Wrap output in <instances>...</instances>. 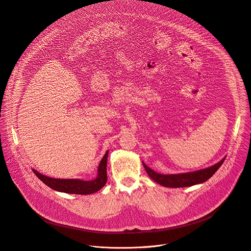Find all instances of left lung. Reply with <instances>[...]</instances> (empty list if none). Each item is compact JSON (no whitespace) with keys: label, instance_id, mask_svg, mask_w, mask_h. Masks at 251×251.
I'll use <instances>...</instances> for the list:
<instances>
[{"label":"left lung","instance_id":"8db88e82","mask_svg":"<svg viewBox=\"0 0 251 251\" xmlns=\"http://www.w3.org/2000/svg\"><path fill=\"white\" fill-rule=\"evenodd\" d=\"M224 160H225V157L222 160H220L218 163L203 170L183 173V174H176V175L158 174V173H155L151 168H149L144 162L143 165L150 178L153 179L155 182L167 187H184V186H190V185H194V184L201 183L208 180L218 170V168L222 165Z\"/></svg>","mask_w":251,"mask_h":251}]
</instances>
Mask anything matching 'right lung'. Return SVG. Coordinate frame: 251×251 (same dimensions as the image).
<instances>
[{"label": "right lung", "instance_id": "obj_1", "mask_svg": "<svg viewBox=\"0 0 251 251\" xmlns=\"http://www.w3.org/2000/svg\"><path fill=\"white\" fill-rule=\"evenodd\" d=\"M108 151L102 157L100 166H99V174L98 177L93 180H82L76 179H53L50 177H46L40 173H38L35 169L33 172L36 174V177L48 185L50 188L66 192L72 194H92L99 191L102 188L106 181H107V172H106V165H107Z\"/></svg>", "mask_w": 251, "mask_h": 251}]
</instances>
